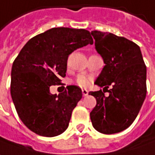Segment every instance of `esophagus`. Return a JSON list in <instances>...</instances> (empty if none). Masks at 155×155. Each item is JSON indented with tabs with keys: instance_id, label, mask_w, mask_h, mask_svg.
Returning <instances> with one entry per match:
<instances>
[{
	"instance_id": "obj_1",
	"label": "esophagus",
	"mask_w": 155,
	"mask_h": 155,
	"mask_svg": "<svg viewBox=\"0 0 155 155\" xmlns=\"http://www.w3.org/2000/svg\"><path fill=\"white\" fill-rule=\"evenodd\" d=\"M82 94H83V96H87V95L88 94V90H87V89H82Z\"/></svg>"
}]
</instances>
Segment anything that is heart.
I'll return each mask as SVG.
<instances>
[{"label": "heart", "mask_w": 155, "mask_h": 155, "mask_svg": "<svg viewBox=\"0 0 155 155\" xmlns=\"http://www.w3.org/2000/svg\"><path fill=\"white\" fill-rule=\"evenodd\" d=\"M92 81V79L89 76L86 75V74H79L76 78V83L80 87H86L87 86H89Z\"/></svg>", "instance_id": "1"}]
</instances>
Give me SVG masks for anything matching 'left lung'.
Returning a JSON list of instances; mask_svg holds the SVG:
<instances>
[{
  "mask_svg": "<svg viewBox=\"0 0 155 155\" xmlns=\"http://www.w3.org/2000/svg\"><path fill=\"white\" fill-rule=\"evenodd\" d=\"M91 35L105 63L94 84L104 87L103 91L112 87L108 97L101 90L89 92L96 99L91 121L101 134L120 133L134 122L144 102L147 68L137 44L111 33L95 30Z\"/></svg>",
  "mask_w": 155,
  "mask_h": 155,
  "instance_id": "left-lung-1",
  "label": "left lung"
}]
</instances>
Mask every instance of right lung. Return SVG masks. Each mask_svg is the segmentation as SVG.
Returning a JSON list of instances; mask_svg holds the SVG:
<instances>
[{
    "mask_svg": "<svg viewBox=\"0 0 155 155\" xmlns=\"http://www.w3.org/2000/svg\"><path fill=\"white\" fill-rule=\"evenodd\" d=\"M93 42L86 29L53 28L31 38L19 53L12 66L10 93L19 117L31 131L54 137L68 128L81 89L71 85L57 95L49 87L61 84L71 53Z\"/></svg>",
    "mask_w": 155,
    "mask_h": 155,
    "instance_id": "obj_1",
    "label": "right lung"
}]
</instances>
